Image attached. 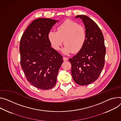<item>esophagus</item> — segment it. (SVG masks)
<instances>
[{
    "label": "esophagus",
    "mask_w": 121,
    "mask_h": 121,
    "mask_svg": "<svg viewBox=\"0 0 121 121\" xmlns=\"http://www.w3.org/2000/svg\"><path fill=\"white\" fill-rule=\"evenodd\" d=\"M63 60L64 61H67L68 60V57H63Z\"/></svg>",
    "instance_id": "esophagus-1"
}]
</instances>
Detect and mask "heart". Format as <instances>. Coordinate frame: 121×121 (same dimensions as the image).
<instances>
[{
  "instance_id": "obj_1",
  "label": "heart",
  "mask_w": 121,
  "mask_h": 121,
  "mask_svg": "<svg viewBox=\"0 0 121 121\" xmlns=\"http://www.w3.org/2000/svg\"><path fill=\"white\" fill-rule=\"evenodd\" d=\"M52 46L56 50H59L63 41L65 46L62 52L65 54L72 52H78L84 46L87 39L85 27L75 22L67 20L57 28V32L51 31L48 35Z\"/></svg>"
}]
</instances>
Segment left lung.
Wrapping results in <instances>:
<instances>
[{
	"mask_svg": "<svg viewBox=\"0 0 121 121\" xmlns=\"http://www.w3.org/2000/svg\"><path fill=\"white\" fill-rule=\"evenodd\" d=\"M83 22L87 39L82 49L69 58L71 74L74 82L80 85H86L96 81L105 64L106 47L102 32L97 25L86 15H77Z\"/></svg>",
	"mask_w": 121,
	"mask_h": 121,
	"instance_id": "8db88e82",
	"label": "left lung"
}]
</instances>
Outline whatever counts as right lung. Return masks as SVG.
<instances>
[{"label":"right lung","mask_w":121,"mask_h":121,"mask_svg":"<svg viewBox=\"0 0 121 121\" xmlns=\"http://www.w3.org/2000/svg\"><path fill=\"white\" fill-rule=\"evenodd\" d=\"M58 20L38 18L27 27L20 43L21 65L34 87L48 90L56 85L63 57L52 48L48 35Z\"/></svg>","instance_id":"add662e5"}]
</instances>
